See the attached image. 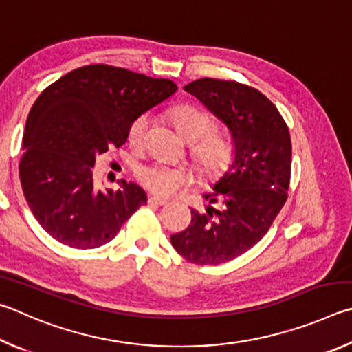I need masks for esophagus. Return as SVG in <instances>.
I'll return each instance as SVG.
<instances>
[{"instance_id": "obj_1", "label": "esophagus", "mask_w": 352, "mask_h": 352, "mask_svg": "<svg viewBox=\"0 0 352 352\" xmlns=\"http://www.w3.org/2000/svg\"><path fill=\"white\" fill-rule=\"evenodd\" d=\"M148 204H153V206H165L166 201L162 199V198H159V196H150V198H148Z\"/></svg>"}]
</instances>
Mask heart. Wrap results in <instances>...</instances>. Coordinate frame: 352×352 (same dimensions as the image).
I'll return each mask as SVG.
<instances>
[{
	"mask_svg": "<svg viewBox=\"0 0 352 352\" xmlns=\"http://www.w3.org/2000/svg\"><path fill=\"white\" fill-rule=\"evenodd\" d=\"M171 120L184 139L192 144L195 142L193 154L196 162L206 171L219 170L229 162L232 156L230 144L221 135L208 134L213 129L214 123L207 111L184 104V107L173 109ZM150 123L151 119L148 114H140L129 123V145L134 148L144 145ZM139 181L154 195L173 196L187 186L188 173L182 168H176V166L154 164L142 166L139 170Z\"/></svg>",
	"mask_w": 352,
	"mask_h": 352,
	"instance_id": "b5f03b06",
	"label": "heart"
}]
</instances>
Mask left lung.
<instances>
[{"instance_id": "left-lung-1", "label": "left lung", "mask_w": 352, "mask_h": 352, "mask_svg": "<svg viewBox=\"0 0 352 352\" xmlns=\"http://www.w3.org/2000/svg\"><path fill=\"white\" fill-rule=\"evenodd\" d=\"M184 89L232 135V162L204 195L206 212L192 208V223L170 238L186 260L210 266L235 260L266 235L287 199L292 144L285 119L258 89L217 78L195 80Z\"/></svg>"}]
</instances>
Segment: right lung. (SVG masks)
Wrapping results in <instances>:
<instances>
[{"instance_id":"right-lung-1","label":"right lung","mask_w":352,"mask_h":352,"mask_svg":"<svg viewBox=\"0 0 352 352\" xmlns=\"http://www.w3.org/2000/svg\"><path fill=\"white\" fill-rule=\"evenodd\" d=\"M176 91L168 78L89 65L41 92L24 128L20 181L35 219L54 239L74 249L100 248L145 204L138 184L96 188L92 166L108 148L125 144L135 117Z\"/></svg>"}]
</instances>
